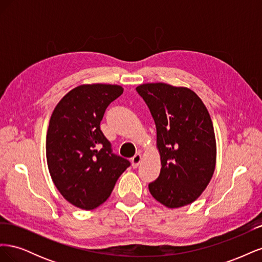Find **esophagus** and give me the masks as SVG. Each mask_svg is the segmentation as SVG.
<instances>
[{
  "label": "esophagus",
  "mask_w": 262,
  "mask_h": 262,
  "mask_svg": "<svg viewBox=\"0 0 262 262\" xmlns=\"http://www.w3.org/2000/svg\"><path fill=\"white\" fill-rule=\"evenodd\" d=\"M141 160H142V155H141V153H137L136 155H134V156L131 158L132 167H133V168H137L138 166H139V164H140V162H141Z\"/></svg>",
  "instance_id": "esophagus-1"
}]
</instances>
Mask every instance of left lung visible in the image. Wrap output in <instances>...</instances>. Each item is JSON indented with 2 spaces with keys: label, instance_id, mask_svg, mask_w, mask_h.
I'll return each mask as SVG.
<instances>
[{
  "label": "left lung",
  "instance_id": "obj_1",
  "mask_svg": "<svg viewBox=\"0 0 262 262\" xmlns=\"http://www.w3.org/2000/svg\"><path fill=\"white\" fill-rule=\"evenodd\" d=\"M156 125L161 154L160 176L148 185L150 194L175 209L195 201L213 176L216 143L207 107L191 90L165 83L137 87Z\"/></svg>",
  "mask_w": 262,
  "mask_h": 262
}]
</instances>
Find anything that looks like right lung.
Returning <instances> with one entry per match:
<instances>
[{
  "label": "right lung",
  "instance_id": "obj_1",
  "mask_svg": "<svg viewBox=\"0 0 262 262\" xmlns=\"http://www.w3.org/2000/svg\"><path fill=\"white\" fill-rule=\"evenodd\" d=\"M123 93L119 85H81L54 108L46 140L49 172L71 204L93 210L104 203L131 163L113 152L100 130L107 107Z\"/></svg>",
  "mask_w": 262,
  "mask_h": 262
}]
</instances>
